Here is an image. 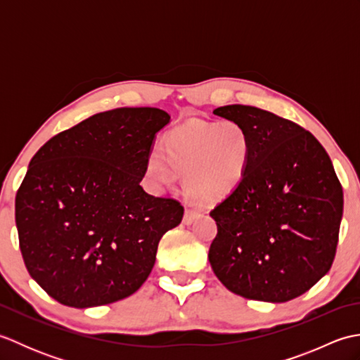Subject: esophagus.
<instances>
[{"mask_svg":"<svg viewBox=\"0 0 360 360\" xmlns=\"http://www.w3.org/2000/svg\"><path fill=\"white\" fill-rule=\"evenodd\" d=\"M198 217H200V212H198V210H195V209H186V213H184V223H186V224H192Z\"/></svg>","mask_w":360,"mask_h":360,"instance_id":"1","label":"esophagus"}]
</instances>
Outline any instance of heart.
Instances as JSON below:
<instances>
[{
  "mask_svg": "<svg viewBox=\"0 0 360 360\" xmlns=\"http://www.w3.org/2000/svg\"><path fill=\"white\" fill-rule=\"evenodd\" d=\"M250 139L235 122H188L165 139V155L153 151L147 179L155 190L174 186L186 174L188 193L202 201H217L240 186L248 170Z\"/></svg>",
  "mask_w": 360,
  "mask_h": 360,
  "instance_id": "b5f03b06",
  "label": "heart"
}]
</instances>
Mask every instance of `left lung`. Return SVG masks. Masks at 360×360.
I'll list each match as a JSON object with an SVG mask.
<instances>
[{
    "label": "left lung",
    "mask_w": 360,
    "mask_h": 360,
    "mask_svg": "<svg viewBox=\"0 0 360 360\" xmlns=\"http://www.w3.org/2000/svg\"><path fill=\"white\" fill-rule=\"evenodd\" d=\"M213 114L246 129L250 158L240 186L210 212L212 269L236 295L292 300L335 257L343 192L331 159L309 131L271 111L226 105Z\"/></svg>",
    "instance_id": "1"
}]
</instances>
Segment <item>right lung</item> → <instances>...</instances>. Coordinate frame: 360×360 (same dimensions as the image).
<instances>
[{
  "instance_id": "obj_1",
  "label": "right lung",
  "mask_w": 360,
  "mask_h": 360,
  "mask_svg": "<svg viewBox=\"0 0 360 360\" xmlns=\"http://www.w3.org/2000/svg\"><path fill=\"white\" fill-rule=\"evenodd\" d=\"M170 116L116 108L56 134L30 159L15 196L25 264L57 302L91 308L134 294L162 235L184 215L142 181L153 141Z\"/></svg>"
}]
</instances>
